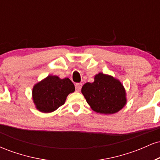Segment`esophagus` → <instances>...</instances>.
I'll use <instances>...</instances> for the list:
<instances>
[{
	"label": "esophagus",
	"instance_id": "obj_1",
	"mask_svg": "<svg viewBox=\"0 0 160 160\" xmlns=\"http://www.w3.org/2000/svg\"><path fill=\"white\" fill-rule=\"evenodd\" d=\"M82 88V83H76L75 84V89L77 92H80Z\"/></svg>",
	"mask_w": 160,
	"mask_h": 160
}]
</instances>
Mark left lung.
Masks as SVG:
<instances>
[{
	"instance_id": "1",
	"label": "left lung",
	"mask_w": 160,
	"mask_h": 160,
	"mask_svg": "<svg viewBox=\"0 0 160 160\" xmlns=\"http://www.w3.org/2000/svg\"><path fill=\"white\" fill-rule=\"evenodd\" d=\"M82 94L92 109L102 114H113L126 104V90L121 82L111 75L98 73L93 82L82 86Z\"/></svg>"
}]
</instances>
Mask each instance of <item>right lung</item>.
Wrapping results in <instances>:
<instances>
[{
	"label": "right lung",
	"instance_id": "1",
	"mask_svg": "<svg viewBox=\"0 0 160 160\" xmlns=\"http://www.w3.org/2000/svg\"><path fill=\"white\" fill-rule=\"evenodd\" d=\"M74 90V83L69 78L49 75L33 87V102L39 111L50 113L63 105L68 95Z\"/></svg>",
	"mask_w": 160,
	"mask_h": 160
}]
</instances>
